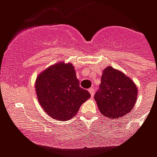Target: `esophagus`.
Segmentation results:
<instances>
[{
	"instance_id": "obj_1",
	"label": "esophagus",
	"mask_w": 157,
	"mask_h": 157,
	"mask_svg": "<svg viewBox=\"0 0 157 157\" xmlns=\"http://www.w3.org/2000/svg\"><path fill=\"white\" fill-rule=\"evenodd\" d=\"M89 92L90 93L91 97H93L94 94V88H90V90H89Z\"/></svg>"
}]
</instances>
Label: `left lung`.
<instances>
[{"mask_svg":"<svg viewBox=\"0 0 157 157\" xmlns=\"http://www.w3.org/2000/svg\"><path fill=\"white\" fill-rule=\"evenodd\" d=\"M135 84L123 72L107 67L101 76V84L94 94L101 113L117 119L132 110L137 100Z\"/></svg>","mask_w":157,"mask_h":157,"instance_id":"left-lung-1","label":"left lung"}]
</instances>
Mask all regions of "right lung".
<instances>
[{"label":"right lung","instance_id":"obj_1","mask_svg":"<svg viewBox=\"0 0 157 157\" xmlns=\"http://www.w3.org/2000/svg\"><path fill=\"white\" fill-rule=\"evenodd\" d=\"M35 86L40 106L49 116L59 121L71 119L90 98L89 91L80 86L72 64L63 62L41 72Z\"/></svg>","mask_w":157,"mask_h":157}]
</instances>
